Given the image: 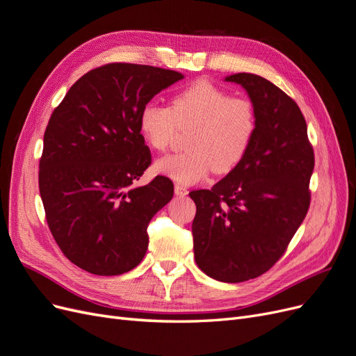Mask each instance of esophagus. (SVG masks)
Here are the masks:
<instances>
[{"label": "esophagus", "mask_w": 356, "mask_h": 356, "mask_svg": "<svg viewBox=\"0 0 356 356\" xmlns=\"http://www.w3.org/2000/svg\"><path fill=\"white\" fill-rule=\"evenodd\" d=\"M188 193V190L184 187V186H181V184H175V195L177 196H181V197H184Z\"/></svg>", "instance_id": "1"}]
</instances>
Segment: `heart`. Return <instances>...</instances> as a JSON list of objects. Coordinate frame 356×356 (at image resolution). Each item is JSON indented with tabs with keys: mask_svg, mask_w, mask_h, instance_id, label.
I'll return each instance as SVG.
<instances>
[{
	"mask_svg": "<svg viewBox=\"0 0 356 356\" xmlns=\"http://www.w3.org/2000/svg\"><path fill=\"white\" fill-rule=\"evenodd\" d=\"M179 127H191L190 149L159 159L154 169L182 184H193L211 168L224 174L239 163L254 139L257 111L250 99L232 98L211 81L200 80L179 90L170 106L148 102L139 114V131L156 152L169 148Z\"/></svg>",
	"mask_w": 356,
	"mask_h": 356,
	"instance_id": "1",
	"label": "heart"
}]
</instances>
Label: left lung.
<instances>
[{
  "mask_svg": "<svg viewBox=\"0 0 356 356\" xmlns=\"http://www.w3.org/2000/svg\"><path fill=\"white\" fill-rule=\"evenodd\" d=\"M246 90L257 131L242 160L211 190L190 191L196 203L193 250L202 272L220 282L261 276L286 251L309 204L314 148L298 105L268 80L225 77Z\"/></svg>",
  "mask_w": 356,
  "mask_h": 356,
  "instance_id": "1",
  "label": "left lung"
}]
</instances>
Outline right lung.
Instances as JSON below:
<instances>
[{
  "mask_svg": "<svg viewBox=\"0 0 356 356\" xmlns=\"http://www.w3.org/2000/svg\"><path fill=\"white\" fill-rule=\"evenodd\" d=\"M184 75L136 63H106L75 81L44 132L38 187L60 251L83 270L115 276L147 252L149 221L174 196L157 175L139 131L143 106Z\"/></svg>",
  "mask_w": 356,
  "mask_h": 356,
  "instance_id": "obj_1",
  "label": "right lung"
}]
</instances>
